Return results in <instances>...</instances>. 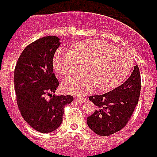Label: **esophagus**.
<instances>
[{
    "label": "esophagus",
    "mask_w": 157,
    "mask_h": 157,
    "mask_svg": "<svg viewBox=\"0 0 157 157\" xmlns=\"http://www.w3.org/2000/svg\"><path fill=\"white\" fill-rule=\"evenodd\" d=\"M77 101L79 102V103H84L86 101V97L85 96H82V95L81 96H78L77 97Z\"/></svg>",
    "instance_id": "1"
}]
</instances>
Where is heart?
I'll return each mask as SVG.
<instances>
[{"instance_id":"1","label":"heart","mask_w":157,"mask_h":157,"mask_svg":"<svg viewBox=\"0 0 157 157\" xmlns=\"http://www.w3.org/2000/svg\"><path fill=\"white\" fill-rule=\"evenodd\" d=\"M81 63H86L87 72L63 79L62 88L67 93L84 94L95 86L101 91L113 90L124 82L134 66L128 53L99 40L77 42L73 51L59 49L53 58L56 72L62 75L76 73L81 68Z\"/></svg>"}]
</instances>
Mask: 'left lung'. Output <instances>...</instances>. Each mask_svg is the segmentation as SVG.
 I'll list each match as a JSON object with an SVG mask.
<instances>
[{
	"label": "left lung",
	"mask_w": 157,
	"mask_h": 157,
	"mask_svg": "<svg viewBox=\"0 0 157 157\" xmlns=\"http://www.w3.org/2000/svg\"><path fill=\"white\" fill-rule=\"evenodd\" d=\"M140 89V73L136 65L122 85L104 94L90 96V101L97 109L87 118L88 126L101 136H108L123 129L137 105Z\"/></svg>",
	"instance_id": "8db88e82"
}]
</instances>
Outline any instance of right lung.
I'll return each instance as SVG.
<instances>
[{
	"instance_id": "add662e5",
	"label": "right lung",
	"mask_w": 157,
	"mask_h": 157,
	"mask_svg": "<svg viewBox=\"0 0 157 157\" xmlns=\"http://www.w3.org/2000/svg\"><path fill=\"white\" fill-rule=\"evenodd\" d=\"M60 44L56 36L38 39L23 50L14 70V89L21 115L43 134L55 131L62 124L64 106L73 101L71 95L53 94L59 85L53 73V57Z\"/></svg>"
}]
</instances>
